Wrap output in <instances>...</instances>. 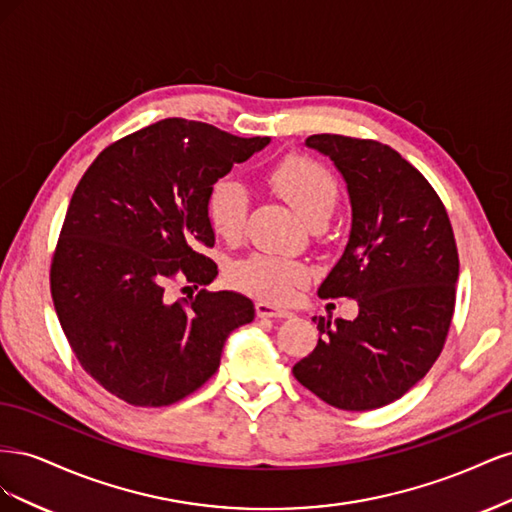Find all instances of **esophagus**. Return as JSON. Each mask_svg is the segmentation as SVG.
<instances>
[{"instance_id":"34e87169","label":"esophagus","mask_w":512,"mask_h":512,"mask_svg":"<svg viewBox=\"0 0 512 512\" xmlns=\"http://www.w3.org/2000/svg\"><path fill=\"white\" fill-rule=\"evenodd\" d=\"M256 316L258 318H290L292 312H288V309H282V307H273L269 303H256Z\"/></svg>"}]
</instances>
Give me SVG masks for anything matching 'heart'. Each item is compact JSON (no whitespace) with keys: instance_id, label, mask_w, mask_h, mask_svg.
Returning <instances> with one entry per match:
<instances>
[{"instance_id":"heart-1","label":"heart","mask_w":512,"mask_h":512,"mask_svg":"<svg viewBox=\"0 0 512 512\" xmlns=\"http://www.w3.org/2000/svg\"><path fill=\"white\" fill-rule=\"evenodd\" d=\"M271 188L297 211L305 222L327 220L337 203V181L320 162L305 156H288L267 175ZM207 220L218 237L235 241L241 237L247 215V190L237 179H220L207 194ZM307 277L299 260L273 254H252L228 271L237 290L267 303H286Z\"/></svg>"}]
</instances>
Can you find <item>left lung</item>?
I'll return each instance as SVG.
<instances>
[{
	"label": "left lung",
	"mask_w": 512,
	"mask_h": 512,
	"mask_svg": "<svg viewBox=\"0 0 512 512\" xmlns=\"http://www.w3.org/2000/svg\"><path fill=\"white\" fill-rule=\"evenodd\" d=\"M305 145L333 160L352 207L348 245L318 294L356 299L359 316L318 318V344L292 374L333 408L376 410L406 395L444 348L459 277L453 226L429 181L389 145L339 134Z\"/></svg>",
	"instance_id": "left-lung-1"
}]
</instances>
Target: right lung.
<instances>
[{
	"mask_svg": "<svg viewBox=\"0 0 512 512\" xmlns=\"http://www.w3.org/2000/svg\"><path fill=\"white\" fill-rule=\"evenodd\" d=\"M269 141L162 119L108 145L76 185L51 262L55 312L83 369L126 404L192 395L218 371L226 337L254 320L239 292L170 303L166 284L215 280L200 254L215 243L207 194Z\"/></svg>",
	"mask_w": 512,
	"mask_h": 512,
	"instance_id": "obj_1",
	"label": "right lung"
}]
</instances>
